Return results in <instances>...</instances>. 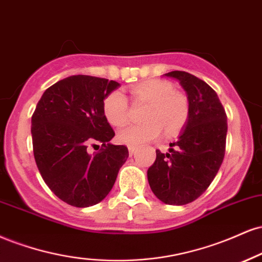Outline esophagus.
Instances as JSON below:
<instances>
[{
	"label": "esophagus",
	"mask_w": 262,
	"mask_h": 262,
	"mask_svg": "<svg viewBox=\"0 0 262 262\" xmlns=\"http://www.w3.org/2000/svg\"><path fill=\"white\" fill-rule=\"evenodd\" d=\"M128 153H130V156H134L135 153H136V147H128Z\"/></svg>",
	"instance_id": "esophagus-1"
}]
</instances>
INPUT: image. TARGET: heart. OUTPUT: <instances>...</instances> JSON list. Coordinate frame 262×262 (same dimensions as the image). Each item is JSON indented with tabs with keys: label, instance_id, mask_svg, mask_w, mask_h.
I'll list each match as a JSON object with an SVG mask.
<instances>
[{
	"label": "heart",
	"instance_id": "1",
	"mask_svg": "<svg viewBox=\"0 0 262 262\" xmlns=\"http://www.w3.org/2000/svg\"><path fill=\"white\" fill-rule=\"evenodd\" d=\"M132 99L147 103L143 124L131 125L118 134V140L127 146H138L162 134L174 136L183 130L190 115L186 95L174 91L173 84L163 79H147L131 88ZM103 113L110 125L124 126L128 120V103L120 91H114L103 101Z\"/></svg>",
	"mask_w": 262,
	"mask_h": 262
}]
</instances>
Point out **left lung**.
Wrapping results in <instances>:
<instances>
[{
	"label": "left lung",
	"mask_w": 262,
	"mask_h": 262,
	"mask_svg": "<svg viewBox=\"0 0 262 262\" xmlns=\"http://www.w3.org/2000/svg\"><path fill=\"white\" fill-rule=\"evenodd\" d=\"M164 76L179 81L186 92L190 115L179 138L169 144V152L156 150L147 178L162 202L181 206L200 198L217 175L226 152L228 125L222 103L207 83L184 71Z\"/></svg>",
	"instance_id": "1"
}]
</instances>
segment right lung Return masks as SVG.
<instances>
[{"mask_svg":"<svg viewBox=\"0 0 262 262\" xmlns=\"http://www.w3.org/2000/svg\"><path fill=\"white\" fill-rule=\"evenodd\" d=\"M119 83L77 75L49 87L32 116L33 152L45 184L58 199L89 207L106 198L128 157L126 146L110 140L115 132L103 113V101ZM102 143L91 155L89 145Z\"/></svg>","mask_w":262,"mask_h":262,"instance_id":"1","label":"right lung"}]
</instances>
